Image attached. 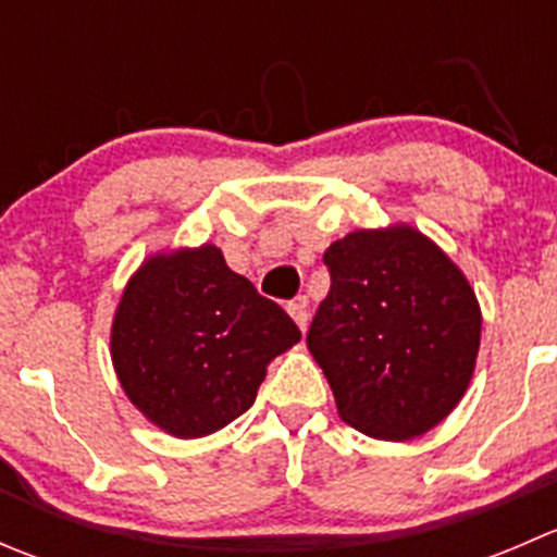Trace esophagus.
Segmentation results:
<instances>
[{
	"instance_id": "1",
	"label": "esophagus",
	"mask_w": 557,
	"mask_h": 557,
	"mask_svg": "<svg viewBox=\"0 0 557 557\" xmlns=\"http://www.w3.org/2000/svg\"><path fill=\"white\" fill-rule=\"evenodd\" d=\"M288 312H290V318L296 320V325H299L301 331H307V323H310V312H307L305 301H290Z\"/></svg>"
}]
</instances>
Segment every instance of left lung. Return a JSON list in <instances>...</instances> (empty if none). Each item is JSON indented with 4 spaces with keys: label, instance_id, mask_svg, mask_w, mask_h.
<instances>
[{
    "label": "left lung",
    "instance_id": "8db88e82",
    "mask_svg": "<svg viewBox=\"0 0 557 557\" xmlns=\"http://www.w3.org/2000/svg\"><path fill=\"white\" fill-rule=\"evenodd\" d=\"M331 288L307 347L342 420L404 442L453 412L480 350V305L460 269L414 228L352 232L323 256Z\"/></svg>",
    "mask_w": 557,
    "mask_h": 557
}]
</instances>
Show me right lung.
<instances>
[{"instance_id":"right-lung-1","label":"right lung","mask_w":557,"mask_h":557,"mask_svg":"<svg viewBox=\"0 0 557 557\" xmlns=\"http://www.w3.org/2000/svg\"><path fill=\"white\" fill-rule=\"evenodd\" d=\"M299 339L288 312L205 245L134 274L112 323V363L139 412L194 440L247 412L267 363Z\"/></svg>"}]
</instances>
